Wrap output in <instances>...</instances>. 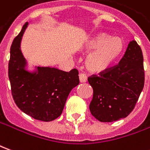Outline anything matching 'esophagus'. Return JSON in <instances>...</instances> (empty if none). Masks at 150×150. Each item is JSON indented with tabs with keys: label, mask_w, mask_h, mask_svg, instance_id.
Returning a JSON list of instances; mask_svg holds the SVG:
<instances>
[{
	"label": "esophagus",
	"mask_w": 150,
	"mask_h": 150,
	"mask_svg": "<svg viewBox=\"0 0 150 150\" xmlns=\"http://www.w3.org/2000/svg\"><path fill=\"white\" fill-rule=\"evenodd\" d=\"M79 81L81 82V83H86L87 80H88V78H87V76L85 74H83V73H80L79 75Z\"/></svg>",
	"instance_id": "esophagus-1"
}]
</instances>
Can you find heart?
<instances>
[{
	"mask_svg": "<svg viewBox=\"0 0 150 150\" xmlns=\"http://www.w3.org/2000/svg\"><path fill=\"white\" fill-rule=\"evenodd\" d=\"M125 48L121 38L107 33H98L88 37L81 44L83 52H92L86 59V67L92 73L106 71L119 59Z\"/></svg>",
	"mask_w": 150,
	"mask_h": 150,
	"instance_id": "b5f03b06",
	"label": "heart"
}]
</instances>
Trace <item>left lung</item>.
<instances>
[{
	"mask_svg": "<svg viewBox=\"0 0 150 150\" xmlns=\"http://www.w3.org/2000/svg\"><path fill=\"white\" fill-rule=\"evenodd\" d=\"M93 88L89 108L101 122H112L125 118L133 110L145 83L143 54L132 40L119 64L88 79Z\"/></svg>",
	"mask_w": 150,
	"mask_h": 150,
	"instance_id": "left-lung-1",
	"label": "left lung"
}]
</instances>
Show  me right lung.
<instances>
[{
	"label": "right lung",
	"instance_id": "1",
	"mask_svg": "<svg viewBox=\"0 0 150 150\" xmlns=\"http://www.w3.org/2000/svg\"><path fill=\"white\" fill-rule=\"evenodd\" d=\"M29 22L23 25L10 48L8 79L12 96L23 112L42 121H51L62 112L70 91L79 83L76 69L66 72L51 67L28 69L21 50L22 36Z\"/></svg>",
	"mask_w": 150,
	"mask_h": 150
}]
</instances>
